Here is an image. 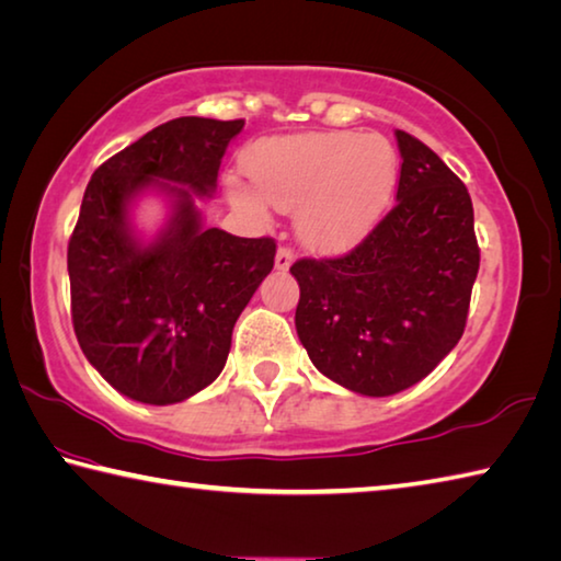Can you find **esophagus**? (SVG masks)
<instances>
[{"label": "esophagus", "instance_id": "esophagus-1", "mask_svg": "<svg viewBox=\"0 0 561 561\" xmlns=\"http://www.w3.org/2000/svg\"><path fill=\"white\" fill-rule=\"evenodd\" d=\"M293 259H295L293 249H290V247H280L278 253H276V268H278V271H288Z\"/></svg>", "mask_w": 561, "mask_h": 561}]
</instances>
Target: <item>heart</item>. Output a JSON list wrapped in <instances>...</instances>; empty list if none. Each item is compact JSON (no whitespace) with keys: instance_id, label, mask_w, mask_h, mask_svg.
Returning <instances> with one entry per match:
<instances>
[{"instance_id":"heart-1","label":"heart","mask_w":561,"mask_h":561,"mask_svg":"<svg viewBox=\"0 0 561 561\" xmlns=\"http://www.w3.org/2000/svg\"><path fill=\"white\" fill-rule=\"evenodd\" d=\"M247 168L271 205L298 209V231L310 247L340 251L362 241L388 213L400 158L386 136L327 131L261 144ZM229 195L263 213L261 196L239 181H229Z\"/></svg>"}]
</instances>
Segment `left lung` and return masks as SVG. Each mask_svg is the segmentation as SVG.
I'll return each mask as SVG.
<instances>
[{"label": "left lung", "instance_id": "1", "mask_svg": "<svg viewBox=\"0 0 561 561\" xmlns=\"http://www.w3.org/2000/svg\"><path fill=\"white\" fill-rule=\"evenodd\" d=\"M396 139V207L344 256L290 266L310 362L371 398L415 386L457 346L481 261L467 185L415 136Z\"/></svg>", "mask_w": 561, "mask_h": 561}]
</instances>
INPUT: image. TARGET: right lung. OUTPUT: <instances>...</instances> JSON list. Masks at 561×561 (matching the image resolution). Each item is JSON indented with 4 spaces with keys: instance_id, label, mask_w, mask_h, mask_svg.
Instances as JSON below:
<instances>
[{
    "instance_id": "obj_1",
    "label": "right lung",
    "mask_w": 561,
    "mask_h": 561,
    "mask_svg": "<svg viewBox=\"0 0 561 561\" xmlns=\"http://www.w3.org/2000/svg\"><path fill=\"white\" fill-rule=\"evenodd\" d=\"M241 129L244 119L165 122L104 161L84 190L68 244L72 327L100 376L139 403L173 405L213 383L241 310L273 268L271 237L205 227L195 207V195L215 193ZM144 188L172 199V219L151 242L128 221Z\"/></svg>"
}]
</instances>
